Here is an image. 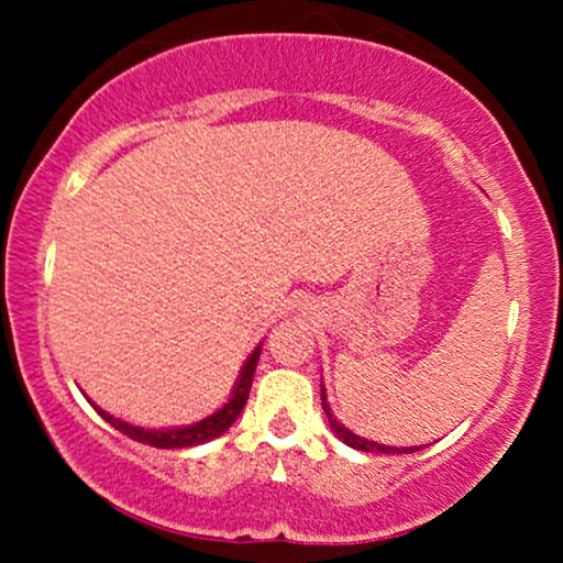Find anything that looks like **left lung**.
I'll return each mask as SVG.
<instances>
[{
	"label": "left lung",
	"instance_id": "8db88e82",
	"mask_svg": "<svg viewBox=\"0 0 563 563\" xmlns=\"http://www.w3.org/2000/svg\"><path fill=\"white\" fill-rule=\"evenodd\" d=\"M320 399H322V410H325L328 420H330V428L335 430V435L341 438L345 445H351V449H358V451H366V453H415L418 449H391V445H382V443H374V441H366V438L361 435H353L349 428L343 426V422H338L333 418V412H330V405H328V397H325V387H320Z\"/></svg>",
	"mask_w": 563,
	"mask_h": 563
}]
</instances>
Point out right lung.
Masks as SVG:
<instances>
[{"label": "right lung", "mask_w": 563, "mask_h": 563, "mask_svg": "<svg viewBox=\"0 0 563 563\" xmlns=\"http://www.w3.org/2000/svg\"><path fill=\"white\" fill-rule=\"evenodd\" d=\"M258 356H261V345L251 353V358L245 361L241 379H238V384H235V391H233V397H230V402L222 407V410L210 415V418L197 422V426L172 428V430H143V428L128 426V422H122V420H114L112 415L102 412L99 407H97V412L102 415V418L110 422L112 428H118L122 435L133 438V441H137V443H148V445H153V449H189V445L207 443V441H212V438L225 433V430L235 422L238 415L243 412L245 399H249V391H251L253 374H256Z\"/></svg>", "instance_id": "add662e5"}]
</instances>
